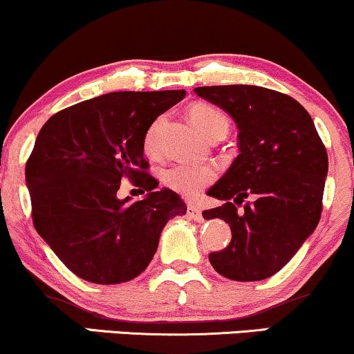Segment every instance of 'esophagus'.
<instances>
[{
  "instance_id": "esophagus-1",
  "label": "esophagus",
  "mask_w": 354,
  "mask_h": 354,
  "mask_svg": "<svg viewBox=\"0 0 354 354\" xmlns=\"http://www.w3.org/2000/svg\"><path fill=\"white\" fill-rule=\"evenodd\" d=\"M186 213H188V216H189L191 219H193V221H203L201 209L198 208V206L189 205V206H188V211H186Z\"/></svg>"
}]
</instances>
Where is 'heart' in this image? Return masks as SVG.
<instances>
[{"mask_svg": "<svg viewBox=\"0 0 354 354\" xmlns=\"http://www.w3.org/2000/svg\"><path fill=\"white\" fill-rule=\"evenodd\" d=\"M188 118L194 128L208 138L211 133L223 129L228 131V118L221 109L209 103H194L188 109ZM161 118L154 120L151 126L146 129L143 138V149L148 156L158 154V133H160ZM216 173L209 166L196 165H174L163 173V181L169 189L176 191L186 198L196 196L200 191L214 181Z\"/></svg>", "mask_w": 354, "mask_h": 354, "instance_id": "b5f03b06", "label": "heart"}]
</instances>
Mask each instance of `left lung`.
<instances>
[{"instance_id":"left-lung-1","label":"left lung","mask_w":354,"mask_h":354,"mask_svg":"<svg viewBox=\"0 0 354 354\" xmlns=\"http://www.w3.org/2000/svg\"><path fill=\"white\" fill-rule=\"evenodd\" d=\"M194 93L225 109L239 131V154L208 191L225 205L203 211L205 219H225L231 228L230 245L209 253V263L234 281L266 279L318 226L326 148L310 113L291 96L251 84L201 86ZM248 196L254 201L245 203Z\"/></svg>"}]
</instances>
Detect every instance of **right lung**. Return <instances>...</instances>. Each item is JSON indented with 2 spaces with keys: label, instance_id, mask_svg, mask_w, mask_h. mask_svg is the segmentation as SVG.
<instances>
[{
  "label": "right lung",
  "instance_id": "right-lung-1",
  "mask_svg": "<svg viewBox=\"0 0 354 354\" xmlns=\"http://www.w3.org/2000/svg\"><path fill=\"white\" fill-rule=\"evenodd\" d=\"M185 89L116 91L61 109L44 123L26 161L33 225L68 270L120 284L146 270L161 230L186 213L180 194L148 173L146 129L185 98ZM129 179L149 194L115 196Z\"/></svg>",
  "mask_w": 354,
  "mask_h": 354
}]
</instances>
